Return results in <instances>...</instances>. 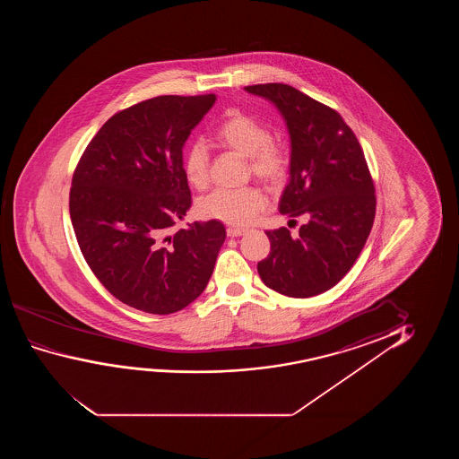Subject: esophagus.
Masks as SVG:
<instances>
[{"instance_id":"34e87169","label":"esophagus","mask_w":459,"mask_h":459,"mask_svg":"<svg viewBox=\"0 0 459 459\" xmlns=\"http://www.w3.org/2000/svg\"><path fill=\"white\" fill-rule=\"evenodd\" d=\"M246 232H247L246 229H239V227H229V229H227V235H229L230 238H233V237H241V235H245Z\"/></svg>"}]
</instances>
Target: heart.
<instances>
[{"label":"heart","mask_w":459,"mask_h":459,"mask_svg":"<svg viewBox=\"0 0 459 459\" xmlns=\"http://www.w3.org/2000/svg\"><path fill=\"white\" fill-rule=\"evenodd\" d=\"M214 139L227 149L249 158V168L258 180L277 185L287 172L289 158L262 120L241 111H230L214 128ZM210 153L205 143L195 141L183 158V170L189 185L204 189L208 183ZM266 208V197L254 186L218 188L199 202V213L207 220L232 226H249Z\"/></svg>","instance_id":"b5f03b06"}]
</instances>
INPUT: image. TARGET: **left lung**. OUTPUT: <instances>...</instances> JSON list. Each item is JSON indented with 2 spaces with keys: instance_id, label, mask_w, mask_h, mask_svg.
I'll return each instance as SVG.
<instances>
[{
  "instance_id": "obj_1",
  "label": "left lung",
  "mask_w": 459,
  "mask_h": 459,
  "mask_svg": "<svg viewBox=\"0 0 459 459\" xmlns=\"http://www.w3.org/2000/svg\"><path fill=\"white\" fill-rule=\"evenodd\" d=\"M245 89L282 114L291 155L279 212L306 220L296 238L287 227L266 232L271 251L258 274L281 295H320L351 270L370 235L377 197L364 152L335 109L301 91L282 82Z\"/></svg>"
}]
</instances>
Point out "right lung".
Listing matches in <instances>:
<instances>
[{
    "label": "right lung",
    "mask_w": 459,
    "mask_h": 459,
    "mask_svg": "<svg viewBox=\"0 0 459 459\" xmlns=\"http://www.w3.org/2000/svg\"><path fill=\"white\" fill-rule=\"evenodd\" d=\"M216 95H160L108 119L70 188L78 245L103 287L147 314L178 312L207 287L226 239L220 221L172 233L191 207L183 145Z\"/></svg>",
    "instance_id": "add662e5"
}]
</instances>
